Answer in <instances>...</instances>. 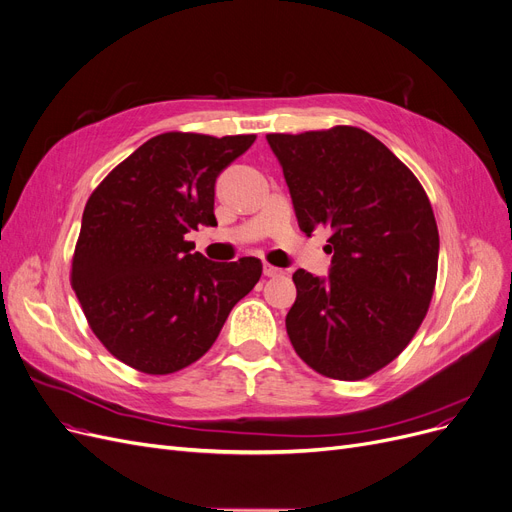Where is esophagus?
<instances>
[{
	"mask_svg": "<svg viewBox=\"0 0 512 512\" xmlns=\"http://www.w3.org/2000/svg\"><path fill=\"white\" fill-rule=\"evenodd\" d=\"M263 276H268V278H278V276H282V270H280V268H276V265L265 263V265H263Z\"/></svg>",
	"mask_w": 512,
	"mask_h": 512,
	"instance_id": "1",
	"label": "esophagus"
}]
</instances>
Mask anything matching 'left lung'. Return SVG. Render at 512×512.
Returning a JSON list of instances; mask_svg holds the SVG:
<instances>
[{"label":"left lung","mask_w":512,"mask_h":512,"mask_svg":"<svg viewBox=\"0 0 512 512\" xmlns=\"http://www.w3.org/2000/svg\"><path fill=\"white\" fill-rule=\"evenodd\" d=\"M299 228L330 230L328 278L293 274L286 332L299 358L337 381L379 372L416 335L435 291L439 232L425 188L360 127L268 133Z\"/></svg>","instance_id":"8db88e82"}]
</instances>
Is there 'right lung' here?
Masks as SVG:
<instances>
[{
  "label": "right lung",
  "mask_w": 512,
  "mask_h": 512,
  "mask_svg": "<svg viewBox=\"0 0 512 512\" xmlns=\"http://www.w3.org/2000/svg\"><path fill=\"white\" fill-rule=\"evenodd\" d=\"M255 138L161 133L87 198L71 284L94 335L123 364L146 374L194 364L259 282V259L215 263L186 240L217 226V175Z\"/></svg>",
  "instance_id": "right-lung-1"
}]
</instances>
